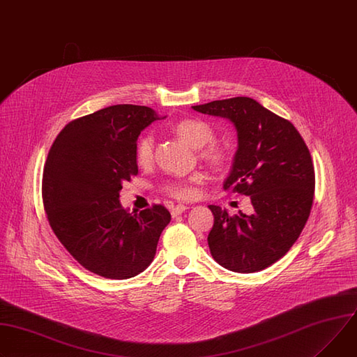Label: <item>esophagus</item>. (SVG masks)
<instances>
[{"mask_svg": "<svg viewBox=\"0 0 357 357\" xmlns=\"http://www.w3.org/2000/svg\"><path fill=\"white\" fill-rule=\"evenodd\" d=\"M188 209V206L186 205H176V206H174L172 208V211H171V213H172V216L174 218H176L178 215H181L182 212H185Z\"/></svg>", "mask_w": 357, "mask_h": 357, "instance_id": "obj_1", "label": "esophagus"}]
</instances>
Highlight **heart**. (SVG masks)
Segmentation results:
<instances>
[{
  "label": "heart",
  "mask_w": 357,
  "mask_h": 357,
  "mask_svg": "<svg viewBox=\"0 0 357 357\" xmlns=\"http://www.w3.org/2000/svg\"><path fill=\"white\" fill-rule=\"evenodd\" d=\"M174 132L188 145L192 148H203L206 144L204 151L201 152V158L206 162V164L213 169H225L231 164V151L220 145L212 142L215 139V131L213 128L198 118H185L178 121L174 125ZM153 158V138L151 135H145L139 139L137 145V162L139 165L145 167L149 165ZM201 179L198 176L189 178L188 181H178V182H168L164 189L171 197L178 199H190L195 197L197 189L195 185Z\"/></svg>",
  "instance_id": "b5f03b06"
}]
</instances>
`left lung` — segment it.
I'll list each match as a JSON object with an SVG mask.
<instances>
[{
	"instance_id": "8db88e82",
	"label": "left lung",
	"mask_w": 357,
	"mask_h": 357,
	"mask_svg": "<svg viewBox=\"0 0 357 357\" xmlns=\"http://www.w3.org/2000/svg\"><path fill=\"white\" fill-rule=\"evenodd\" d=\"M192 108L235 125L238 151L223 189L249 197L253 206L250 215L229 216L209 205L211 253L232 272L262 271L287 253L307 222L314 195L310 152L294 123L248 96Z\"/></svg>"
}]
</instances>
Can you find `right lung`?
<instances>
[{
    "instance_id": "right-lung-1",
    "label": "right lung",
    "mask_w": 357,
    "mask_h": 357,
    "mask_svg": "<svg viewBox=\"0 0 357 357\" xmlns=\"http://www.w3.org/2000/svg\"><path fill=\"white\" fill-rule=\"evenodd\" d=\"M156 119L148 107L112 105L71 121L48 152L43 202L51 229L79 265L107 279L144 272L171 222L162 205L129 213L119 202L122 183L138 174L137 139Z\"/></svg>"
}]
</instances>
